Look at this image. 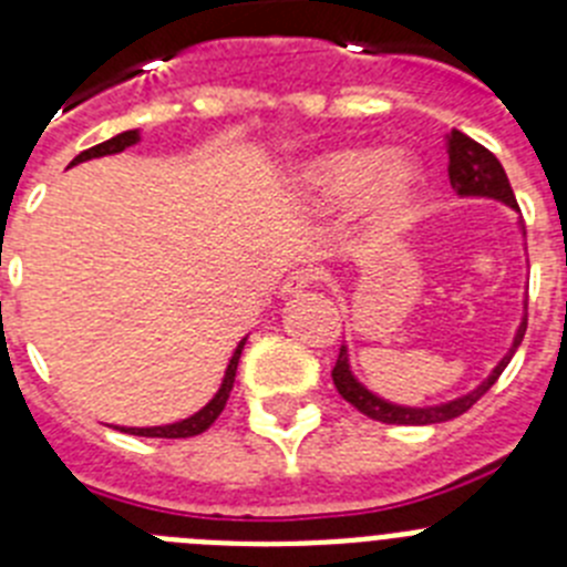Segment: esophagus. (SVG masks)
Returning a JSON list of instances; mask_svg holds the SVG:
<instances>
[{
    "label": "esophagus",
    "instance_id": "esophagus-1",
    "mask_svg": "<svg viewBox=\"0 0 567 567\" xmlns=\"http://www.w3.org/2000/svg\"><path fill=\"white\" fill-rule=\"evenodd\" d=\"M315 284V272L312 269H295V272H289L287 278H284V287H280V295L284 298H292V295H300L307 292L309 287Z\"/></svg>",
    "mask_w": 567,
    "mask_h": 567
}]
</instances>
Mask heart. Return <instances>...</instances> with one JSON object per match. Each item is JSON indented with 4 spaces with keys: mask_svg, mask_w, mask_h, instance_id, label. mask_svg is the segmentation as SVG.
Listing matches in <instances>:
<instances>
[{
    "mask_svg": "<svg viewBox=\"0 0 567 567\" xmlns=\"http://www.w3.org/2000/svg\"><path fill=\"white\" fill-rule=\"evenodd\" d=\"M295 202L307 213H332L354 202L363 235L385 240L403 233L425 195V169L409 153H385L372 144L334 147L295 169Z\"/></svg>",
    "mask_w": 567,
    "mask_h": 567,
    "instance_id": "obj_1",
    "label": "heart"
}]
</instances>
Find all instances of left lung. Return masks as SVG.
<instances>
[{
    "mask_svg": "<svg viewBox=\"0 0 567 567\" xmlns=\"http://www.w3.org/2000/svg\"><path fill=\"white\" fill-rule=\"evenodd\" d=\"M445 150H449V182H452L454 193H457L460 198H494V202H503L505 207L519 213L514 189H511L508 175H505L503 164L497 162V155L488 153L483 144H477L474 138L460 133V130H452V133L445 135ZM517 224H519V233L525 235V224L523 221ZM523 307H528V298H525ZM525 327H528V315H523L517 332H514V340H511V349L503 354V360L491 369L488 378H485L477 389H471V392L460 394V398L454 400H445V403L403 405V403H392V400L380 398V394H374L372 389H365V385L354 378L352 363H349V346H340L338 363H334L332 369L334 389H338L340 398H343L346 403H352L358 412H363L365 417L380 420V423H392V425L445 423V420H454L463 412H468L471 405L477 403V400L488 392L491 385L497 383L499 374L505 372V365L511 363L514 352H517L519 343H523Z\"/></svg>",
    "mask_w": 567,
    "mask_h": 567,
    "instance_id": "left-lung-1",
    "label": "left lung"
}]
</instances>
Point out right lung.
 <instances>
[{"label": "right lung", "instance_id": "obj_1", "mask_svg": "<svg viewBox=\"0 0 567 567\" xmlns=\"http://www.w3.org/2000/svg\"><path fill=\"white\" fill-rule=\"evenodd\" d=\"M138 142H142V133H138V130H124V133L113 135V138H107V142H102V144H96V147H90V150H84V153H79L76 158L70 162V167H73V164L90 162V158H102V155L122 153V150L133 147V144H138ZM244 346H247V338H244L238 346H235V352H233V358H229L227 372H224L221 385H218V392L213 394V400H209V403L204 405V409H198V412L189 414V417L178 420V423L147 425V429H127V425H118V432L135 434V437H167V440L195 437V434L207 432L209 425H213L215 420H218V414L224 412V405H227L229 392H233L235 372H238V360H240V352H244Z\"/></svg>", "mask_w": 567, "mask_h": 567}]
</instances>
